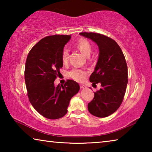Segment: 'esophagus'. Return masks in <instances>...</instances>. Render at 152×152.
Instances as JSON below:
<instances>
[{
    "instance_id": "34e87169",
    "label": "esophagus",
    "mask_w": 152,
    "mask_h": 152,
    "mask_svg": "<svg viewBox=\"0 0 152 152\" xmlns=\"http://www.w3.org/2000/svg\"><path fill=\"white\" fill-rule=\"evenodd\" d=\"M80 88H86V86L85 85H84V84H80Z\"/></svg>"
}]
</instances>
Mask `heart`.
<instances>
[{
  "label": "heart",
  "mask_w": 152,
  "mask_h": 152,
  "mask_svg": "<svg viewBox=\"0 0 152 152\" xmlns=\"http://www.w3.org/2000/svg\"><path fill=\"white\" fill-rule=\"evenodd\" d=\"M75 46L79 49L80 51L85 55L87 57L91 55L92 51V45L88 40L85 38L81 37L76 41L75 43ZM69 60V50L68 48H64L61 52V60L64 64H67ZM69 75L72 78L75 80L76 81L82 82L83 81L86 76V72L79 68H74L72 70Z\"/></svg>",
  "instance_id": "obj_1"
}]
</instances>
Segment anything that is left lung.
I'll return each instance as SVG.
<instances>
[{
    "label": "left lung",
    "mask_w": 152,
    "mask_h": 152,
    "mask_svg": "<svg viewBox=\"0 0 152 152\" xmlns=\"http://www.w3.org/2000/svg\"><path fill=\"white\" fill-rule=\"evenodd\" d=\"M97 44L99 56L94 71L90 76L92 84H101L88 104L91 114L106 117L114 113L121 104L128 82L127 66L125 56L115 40L97 33H80Z\"/></svg>",
    "instance_id": "left-lung-1"
}]
</instances>
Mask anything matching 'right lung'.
Here are the masks:
<instances>
[{"mask_svg": "<svg viewBox=\"0 0 152 152\" xmlns=\"http://www.w3.org/2000/svg\"><path fill=\"white\" fill-rule=\"evenodd\" d=\"M71 35L47 36L33 46L27 56L25 81L33 108L45 118L57 119L68 112L70 99L78 93L79 84L68 80L64 85L54 86L62 68L61 52Z\"/></svg>", "mask_w": 152, "mask_h": 152, "instance_id": "right-lung-1", "label": "right lung"}]
</instances>
